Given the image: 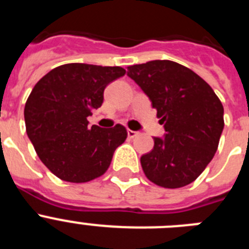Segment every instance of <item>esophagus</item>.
<instances>
[{
    "mask_svg": "<svg viewBox=\"0 0 249 249\" xmlns=\"http://www.w3.org/2000/svg\"><path fill=\"white\" fill-rule=\"evenodd\" d=\"M127 135H128L129 138H135L136 136H138V132L132 131V129H128V131H127Z\"/></svg>",
    "mask_w": 249,
    "mask_h": 249,
    "instance_id": "34e87169",
    "label": "esophagus"
}]
</instances>
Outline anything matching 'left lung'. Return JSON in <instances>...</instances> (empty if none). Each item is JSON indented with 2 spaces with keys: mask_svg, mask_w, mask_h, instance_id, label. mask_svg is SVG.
Listing matches in <instances>:
<instances>
[{
  "mask_svg": "<svg viewBox=\"0 0 249 249\" xmlns=\"http://www.w3.org/2000/svg\"><path fill=\"white\" fill-rule=\"evenodd\" d=\"M127 74L152 101L166 131L141 157L144 175L163 188L192 183L218 148L224 127L222 102L203 78L168 59L128 66Z\"/></svg>",
  "mask_w": 249,
  "mask_h": 249,
  "instance_id": "1",
  "label": "left lung"
}]
</instances>
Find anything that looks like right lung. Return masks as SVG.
I'll list each match as a JSON object with an SVG mask.
<instances>
[{"label":"right lung","mask_w":249,"mask_h":249,"mask_svg":"<svg viewBox=\"0 0 249 249\" xmlns=\"http://www.w3.org/2000/svg\"><path fill=\"white\" fill-rule=\"evenodd\" d=\"M124 73L118 66L67 63L45 74L30 93L26 132L39 160L59 179L85 183L108 169L126 128L89 127L87 117L102 106L106 86Z\"/></svg>","instance_id":"add662e5"}]
</instances>
